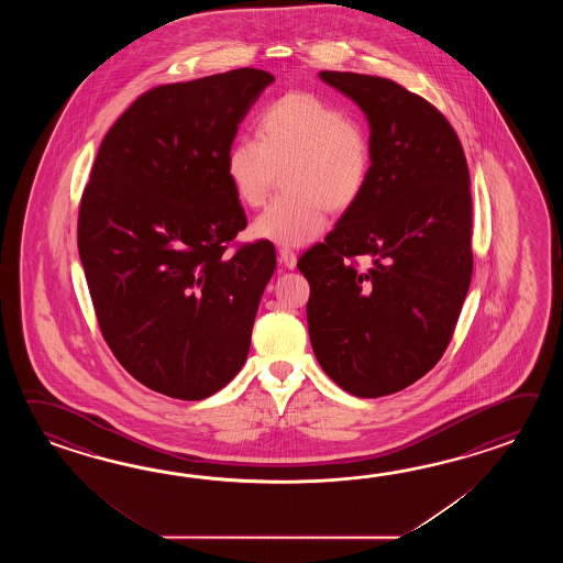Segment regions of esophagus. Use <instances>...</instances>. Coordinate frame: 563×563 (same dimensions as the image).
Listing matches in <instances>:
<instances>
[{"instance_id": "obj_1", "label": "esophagus", "mask_w": 563, "mask_h": 563, "mask_svg": "<svg viewBox=\"0 0 563 563\" xmlns=\"http://www.w3.org/2000/svg\"><path fill=\"white\" fill-rule=\"evenodd\" d=\"M279 262L286 265L287 269H294L298 264V255L291 250H279Z\"/></svg>"}]
</instances>
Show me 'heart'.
<instances>
[{
    "label": "heart",
    "mask_w": 563,
    "mask_h": 563,
    "mask_svg": "<svg viewBox=\"0 0 563 563\" xmlns=\"http://www.w3.org/2000/svg\"><path fill=\"white\" fill-rule=\"evenodd\" d=\"M372 148L358 120L310 92H289L260 114L257 141L238 139L225 156L229 185L247 207L267 199L277 170L289 195L277 197L253 221L257 240L301 247L325 229L328 207L358 201L371 177Z\"/></svg>",
    "instance_id": "heart-1"
}]
</instances>
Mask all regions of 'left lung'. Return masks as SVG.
Returning <instances> with one entry per match:
<instances>
[{
  "label": "left lung",
  "mask_w": 563,
  "mask_h": 563,
  "mask_svg": "<svg viewBox=\"0 0 563 563\" xmlns=\"http://www.w3.org/2000/svg\"><path fill=\"white\" fill-rule=\"evenodd\" d=\"M320 78L364 112L372 167L358 201L299 257L311 347L350 395H395L441 360L467 298V158L449 120L407 88L364 74ZM360 254L372 262L362 271Z\"/></svg>",
  "instance_id": "1"
}]
</instances>
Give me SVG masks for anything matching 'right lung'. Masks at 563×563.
Returning <instances> with one entry per match:
<instances>
[{"label":"right lung","instance_id":"right-lung-1","mask_svg":"<svg viewBox=\"0 0 563 563\" xmlns=\"http://www.w3.org/2000/svg\"><path fill=\"white\" fill-rule=\"evenodd\" d=\"M276 78L240 68L136 98L98 148L78 253L102 335L146 388L216 395L247 358L276 250L223 255L247 225L225 156Z\"/></svg>","mask_w":563,"mask_h":563}]
</instances>
